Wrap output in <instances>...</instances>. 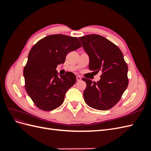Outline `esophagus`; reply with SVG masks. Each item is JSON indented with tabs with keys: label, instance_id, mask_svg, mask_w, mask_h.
<instances>
[{
	"label": "esophagus",
	"instance_id": "34e87169",
	"mask_svg": "<svg viewBox=\"0 0 151 151\" xmlns=\"http://www.w3.org/2000/svg\"><path fill=\"white\" fill-rule=\"evenodd\" d=\"M76 78H77V81H80L82 79L81 77V76H77Z\"/></svg>",
	"mask_w": 151,
	"mask_h": 151
}]
</instances>
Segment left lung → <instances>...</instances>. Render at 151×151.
<instances>
[{
    "label": "left lung",
    "instance_id": "8db88e82",
    "mask_svg": "<svg viewBox=\"0 0 151 151\" xmlns=\"http://www.w3.org/2000/svg\"><path fill=\"white\" fill-rule=\"evenodd\" d=\"M79 39L89 57V70L101 72L97 83L83 78L87 85L83 93L84 101L94 109L108 110L120 101L129 84L123 55L116 45L99 35Z\"/></svg>",
    "mask_w": 151,
    "mask_h": 151
}]
</instances>
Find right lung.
<instances>
[{
  "mask_svg": "<svg viewBox=\"0 0 151 151\" xmlns=\"http://www.w3.org/2000/svg\"><path fill=\"white\" fill-rule=\"evenodd\" d=\"M82 47L78 38L64 35L46 36L31 48L24 67L25 89L35 104L51 111L64 101L67 91L76 83L70 72L58 76V65L64 63L67 55Z\"/></svg>",
  "mask_w": 151,
  "mask_h": 151,
  "instance_id": "add662e5",
  "label": "right lung"
}]
</instances>
